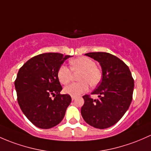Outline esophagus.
I'll list each match as a JSON object with an SVG mask.
<instances>
[{
  "mask_svg": "<svg viewBox=\"0 0 151 151\" xmlns=\"http://www.w3.org/2000/svg\"><path fill=\"white\" fill-rule=\"evenodd\" d=\"M75 98H76L75 97H73V96L71 97V100H72V101H74V100H75Z\"/></svg>",
  "mask_w": 151,
  "mask_h": 151,
  "instance_id": "34e87169",
  "label": "esophagus"
}]
</instances>
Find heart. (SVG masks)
I'll list each match as a JSON object with an SVG mask.
<instances>
[{
  "mask_svg": "<svg viewBox=\"0 0 151 151\" xmlns=\"http://www.w3.org/2000/svg\"><path fill=\"white\" fill-rule=\"evenodd\" d=\"M80 72L79 74V82L71 83L66 86L63 92L71 96H78L85 93L89 89V84L92 87H96L101 82L102 71L96 66V63L88 57H79L70 61V69L62 65L58 70V78L61 84L67 85L71 82L73 73Z\"/></svg>",
  "mask_w": 151,
  "mask_h": 151,
  "instance_id": "b5f03b06",
  "label": "heart"
}]
</instances>
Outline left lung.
Masks as SVG:
<instances>
[{"label":"left lung","mask_w":151,"mask_h":151,"mask_svg":"<svg viewBox=\"0 0 151 151\" xmlns=\"http://www.w3.org/2000/svg\"><path fill=\"white\" fill-rule=\"evenodd\" d=\"M85 55L100 63L102 80L91 93L98 95L93 99L83 96L85 104L81 109L84 120L93 127L106 129L117 123L129 109L132 100L134 80L129 67L115 55L105 52H93Z\"/></svg>","instance_id":"8db88e82"}]
</instances>
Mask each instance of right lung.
I'll return each mask as SVG.
<instances>
[{
    "label": "right lung",
    "instance_id": "1",
    "mask_svg": "<svg viewBox=\"0 0 151 151\" xmlns=\"http://www.w3.org/2000/svg\"><path fill=\"white\" fill-rule=\"evenodd\" d=\"M70 55L42 53L28 60L19 69L14 82L20 109L35 126L50 129L64 117L71 96L61 95L58 70ZM56 96L55 99L50 98Z\"/></svg>",
    "mask_w": 151,
    "mask_h": 151
}]
</instances>
